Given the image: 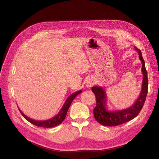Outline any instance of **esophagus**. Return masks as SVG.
I'll return each mask as SVG.
<instances>
[{
  "label": "esophagus",
  "mask_w": 159,
  "mask_h": 159,
  "mask_svg": "<svg viewBox=\"0 0 159 159\" xmlns=\"http://www.w3.org/2000/svg\"><path fill=\"white\" fill-rule=\"evenodd\" d=\"M94 85V81L92 78H89L86 81V86L88 88L91 87V86H93Z\"/></svg>",
  "instance_id": "34e87169"
}]
</instances>
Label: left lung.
<instances>
[{"label":"left lung","mask_w":159,"mask_h":159,"mask_svg":"<svg viewBox=\"0 0 159 159\" xmlns=\"http://www.w3.org/2000/svg\"><path fill=\"white\" fill-rule=\"evenodd\" d=\"M134 49L138 52L139 59L142 61L143 79L140 95L132 106L121 111H111L107 110L106 107L107 97L103 89L101 87H98V86H94L91 88L96 98V106L93 109L94 117L96 121L103 125L108 127L117 126L131 121L140 113L144 103L145 102L148 93L147 71L145 68V63L143 58L141 50L138 49L136 46H134Z\"/></svg>","instance_id":"left-lung-1"}]
</instances>
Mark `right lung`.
I'll return each mask as SVG.
<instances>
[{"instance_id": "1", "label": "right lung", "mask_w": 159, "mask_h": 159, "mask_svg": "<svg viewBox=\"0 0 159 159\" xmlns=\"http://www.w3.org/2000/svg\"><path fill=\"white\" fill-rule=\"evenodd\" d=\"M81 92H82V91L80 90L78 91H77V92H75L73 94H71L70 97H68V98L66 99V101L65 102V103L64 104L63 107H62V108L58 114H57L56 116L53 118L48 119V120H46V121H35V120H33L32 119H30L29 117H28L27 116H26V115L24 114L20 109H19V111H20V112L22 115V116L25 117L28 121H29L32 124L34 125H36V126L40 127H45V128L54 127H56L57 125H58L61 124L62 123V121H64L66 116L67 112H68V109L72 102V101L74 99V98L76 97L77 95L81 93Z\"/></svg>"}]
</instances>
